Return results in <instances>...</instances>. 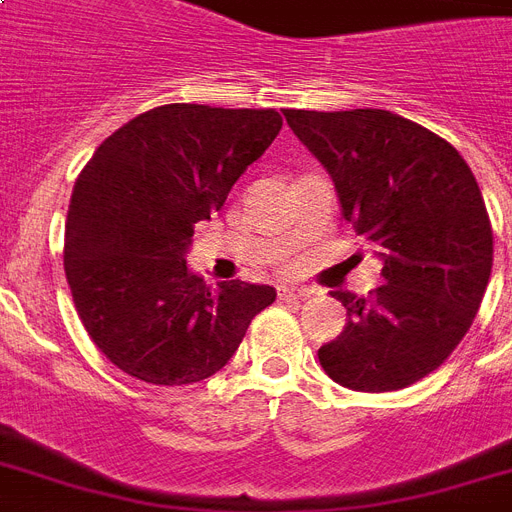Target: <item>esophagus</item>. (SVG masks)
<instances>
[{
	"label": "esophagus",
	"mask_w": 512,
	"mask_h": 512,
	"mask_svg": "<svg viewBox=\"0 0 512 512\" xmlns=\"http://www.w3.org/2000/svg\"><path fill=\"white\" fill-rule=\"evenodd\" d=\"M313 295V289H308V287H279V300H297V303H300V300H308V297Z\"/></svg>",
	"instance_id": "1"
}]
</instances>
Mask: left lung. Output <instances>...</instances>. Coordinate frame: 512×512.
Segmentation results:
<instances>
[{"label": "left lung", "mask_w": 512, "mask_h": 512, "mask_svg": "<svg viewBox=\"0 0 512 512\" xmlns=\"http://www.w3.org/2000/svg\"><path fill=\"white\" fill-rule=\"evenodd\" d=\"M287 124L332 175L342 217L372 241L385 284L358 297L319 348L324 372L361 393L401 390L444 364L476 319L492 276L484 196L457 148L380 108L295 111Z\"/></svg>", "instance_id": "8db88e82"}]
</instances>
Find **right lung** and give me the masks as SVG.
<instances>
[{
  "instance_id": "add662e5",
  "label": "right lung",
  "mask_w": 512,
  "mask_h": 512,
  "mask_svg": "<svg viewBox=\"0 0 512 512\" xmlns=\"http://www.w3.org/2000/svg\"><path fill=\"white\" fill-rule=\"evenodd\" d=\"M281 130L273 108L170 103L100 143L76 177L63 268L98 350L135 380L191 385L220 372L276 289L217 287L188 271L193 225Z\"/></svg>"
}]
</instances>
